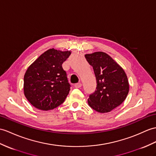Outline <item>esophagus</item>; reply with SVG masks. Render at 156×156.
<instances>
[{
    "label": "esophagus",
    "mask_w": 156,
    "mask_h": 156,
    "mask_svg": "<svg viewBox=\"0 0 156 156\" xmlns=\"http://www.w3.org/2000/svg\"><path fill=\"white\" fill-rule=\"evenodd\" d=\"M81 86H82V84H81L80 82L77 83V84H76L74 85V87H75V88H80Z\"/></svg>",
    "instance_id": "esophagus-1"
}]
</instances>
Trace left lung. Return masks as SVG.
I'll return each mask as SVG.
<instances>
[{"instance_id": "8db88e82", "label": "left lung", "mask_w": 156, "mask_h": 156, "mask_svg": "<svg viewBox=\"0 0 156 156\" xmlns=\"http://www.w3.org/2000/svg\"><path fill=\"white\" fill-rule=\"evenodd\" d=\"M96 76V91L89 96L88 104L100 113L110 112L126 100L129 92V82L124 69L104 52L85 54Z\"/></svg>"}]
</instances>
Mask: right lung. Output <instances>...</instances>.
Wrapping results in <instances>:
<instances>
[{
    "label": "right lung",
    "instance_id": "obj_1",
    "mask_svg": "<svg viewBox=\"0 0 156 156\" xmlns=\"http://www.w3.org/2000/svg\"><path fill=\"white\" fill-rule=\"evenodd\" d=\"M71 51L50 48L28 66L24 76V94L37 109L48 111L62 104L70 84L62 64Z\"/></svg>",
    "mask_w": 156,
    "mask_h": 156
}]
</instances>
